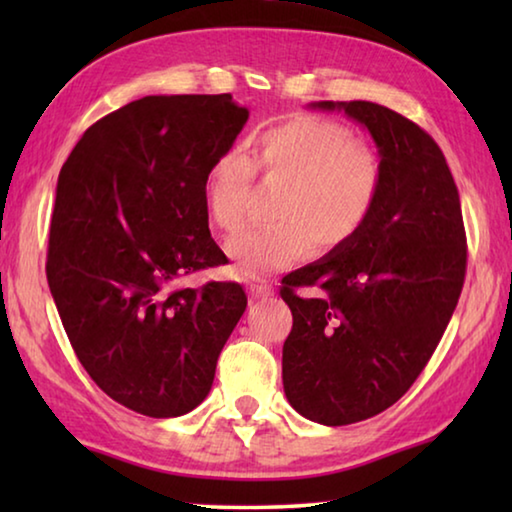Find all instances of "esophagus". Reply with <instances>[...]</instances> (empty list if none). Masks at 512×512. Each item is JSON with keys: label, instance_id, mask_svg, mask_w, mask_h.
Returning a JSON list of instances; mask_svg holds the SVG:
<instances>
[{"label": "esophagus", "instance_id": "34e87169", "mask_svg": "<svg viewBox=\"0 0 512 512\" xmlns=\"http://www.w3.org/2000/svg\"><path fill=\"white\" fill-rule=\"evenodd\" d=\"M271 287H268V284H255V282H250L248 284V296L253 298V300H259V298H268L271 296Z\"/></svg>", "mask_w": 512, "mask_h": 512}]
</instances>
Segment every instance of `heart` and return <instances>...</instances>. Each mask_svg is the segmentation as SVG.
Returning a JSON list of instances; mask_svg holds the SVG:
<instances>
[{"instance_id": "heart-1", "label": "heart", "mask_w": 512, "mask_h": 512, "mask_svg": "<svg viewBox=\"0 0 512 512\" xmlns=\"http://www.w3.org/2000/svg\"><path fill=\"white\" fill-rule=\"evenodd\" d=\"M266 176L287 180L275 223L232 239L228 253L239 275L264 277L307 255L334 250L357 235L375 210L381 169L375 153L339 121L296 117L259 137ZM253 160L241 149L216 155L205 176V207L216 228L235 235L248 219Z\"/></svg>"}]
</instances>
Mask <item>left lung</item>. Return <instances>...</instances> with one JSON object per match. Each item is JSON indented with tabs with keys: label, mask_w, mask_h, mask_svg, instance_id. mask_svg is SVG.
I'll return each instance as SVG.
<instances>
[{
	"label": "left lung",
	"mask_w": 512,
	"mask_h": 512,
	"mask_svg": "<svg viewBox=\"0 0 512 512\" xmlns=\"http://www.w3.org/2000/svg\"><path fill=\"white\" fill-rule=\"evenodd\" d=\"M370 133L381 183L348 244L282 280L293 327L282 348L289 404L325 427L393 406L427 366L461 296L467 264L461 198L431 135L372 101H316ZM298 286H316L298 297Z\"/></svg>",
	"instance_id": "left-lung-1"
}]
</instances>
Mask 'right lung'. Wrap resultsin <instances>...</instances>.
<instances>
[{
  "label": "right lung",
  "instance_id": "add662e5",
  "mask_svg": "<svg viewBox=\"0 0 512 512\" xmlns=\"http://www.w3.org/2000/svg\"><path fill=\"white\" fill-rule=\"evenodd\" d=\"M246 121L230 94L144 97L92 124L60 169L51 296L94 384L149 418L205 400L246 311L235 282L173 287L225 264L207 228L205 176Z\"/></svg>",
  "mask_w": 512,
  "mask_h": 512
}]
</instances>
